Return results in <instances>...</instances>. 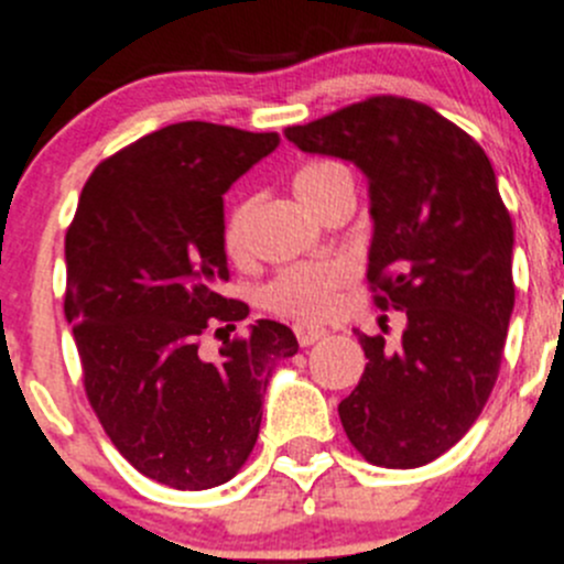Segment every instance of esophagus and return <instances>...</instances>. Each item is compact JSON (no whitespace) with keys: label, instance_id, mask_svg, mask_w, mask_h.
I'll use <instances>...</instances> for the list:
<instances>
[{"label":"esophagus","instance_id":"obj_1","mask_svg":"<svg viewBox=\"0 0 564 564\" xmlns=\"http://www.w3.org/2000/svg\"><path fill=\"white\" fill-rule=\"evenodd\" d=\"M294 335H297L300 346H314L316 340H322L324 335H327V329L318 327V324L297 322V324H294Z\"/></svg>","mask_w":564,"mask_h":564}]
</instances>
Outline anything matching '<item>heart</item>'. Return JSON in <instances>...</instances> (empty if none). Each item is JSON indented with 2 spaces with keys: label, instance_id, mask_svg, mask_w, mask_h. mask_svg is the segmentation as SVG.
<instances>
[{
  "label": "heart",
  "instance_id": "b5f03b06",
  "mask_svg": "<svg viewBox=\"0 0 564 564\" xmlns=\"http://www.w3.org/2000/svg\"><path fill=\"white\" fill-rule=\"evenodd\" d=\"M340 180H349V174H346L340 163L311 161L294 174V191L303 198V204H311L314 198H318V193H324L329 185ZM246 224L248 204H237L224 226V246L229 253H240L242 246H246ZM344 278L346 267L335 264V261L289 267L264 289V300L272 311H281V314L318 318L333 308L335 289L344 283Z\"/></svg>",
  "mask_w": 564,
  "mask_h": 564
}]
</instances>
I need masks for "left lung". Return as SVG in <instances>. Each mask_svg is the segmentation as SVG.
Listing matches in <instances>:
<instances>
[{"label":"left lung","instance_id":"1","mask_svg":"<svg viewBox=\"0 0 564 564\" xmlns=\"http://www.w3.org/2000/svg\"><path fill=\"white\" fill-rule=\"evenodd\" d=\"M286 139L366 174L368 281L379 308L406 316L398 349L355 329L368 362L338 406L346 436L377 466L429 464L480 417L513 314V224L491 161L434 108L392 95Z\"/></svg>","mask_w":564,"mask_h":564}]
</instances>
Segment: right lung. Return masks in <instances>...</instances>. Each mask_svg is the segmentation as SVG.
<instances>
[{
	"label": "right lung",
	"mask_w": 564,
	"mask_h": 564,
	"mask_svg": "<svg viewBox=\"0 0 564 564\" xmlns=\"http://www.w3.org/2000/svg\"><path fill=\"white\" fill-rule=\"evenodd\" d=\"M278 144L229 124H166L95 169L65 237V316L89 403L141 475L180 491L237 475L272 371L300 349L286 324L259 318L220 360L198 355L204 329L248 316L218 292L224 193Z\"/></svg>",
	"instance_id": "right-lung-1"
}]
</instances>
